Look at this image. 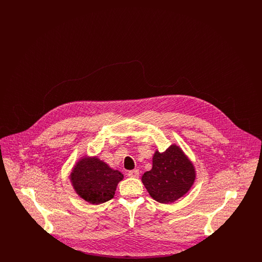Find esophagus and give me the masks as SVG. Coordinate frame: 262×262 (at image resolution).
<instances>
[{
    "label": "esophagus",
    "mask_w": 262,
    "mask_h": 262,
    "mask_svg": "<svg viewBox=\"0 0 262 262\" xmlns=\"http://www.w3.org/2000/svg\"><path fill=\"white\" fill-rule=\"evenodd\" d=\"M127 176L130 178H138L139 177V171L138 170H132L127 173Z\"/></svg>",
    "instance_id": "34e87169"
}]
</instances>
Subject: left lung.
Masks as SVG:
<instances>
[{
    "mask_svg": "<svg viewBox=\"0 0 262 262\" xmlns=\"http://www.w3.org/2000/svg\"><path fill=\"white\" fill-rule=\"evenodd\" d=\"M194 180L193 164L176 144L164 152L156 150L152 158V169L141 178L150 196L165 204L184 196Z\"/></svg>",
    "mask_w": 262,
    "mask_h": 262,
    "instance_id": "left-lung-1",
    "label": "left lung"
}]
</instances>
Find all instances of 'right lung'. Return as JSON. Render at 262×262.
Listing matches in <instances>:
<instances>
[{"mask_svg":"<svg viewBox=\"0 0 262 262\" xmlns=\"http://www.w3.org/2000/svg\"><path fill=\"white\" fill-rule=\"evenodd\" d=\"M70 179L75 192L82 200L97 205L112 200L124 174L95 156L79 159Z\"/></svg>","mask_w":262,"mask_h":262,"instance_id":"right-lung-1","label":"right lung"}]
</instances>
